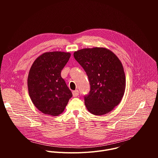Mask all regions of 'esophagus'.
Listing matches in <instances>:
<instances>
[{"instance_id":"1","label":"esophagus","mask_w":158,"mask_h":158,"mask_svg":"<svg viewBox=\"0 0 158 158\" xmlns=\"http://www.w3.org/2000/svg\"><path fill=\"white\" fill-rule=\"evenodd\" d=\"M79 91L78 90H76V91H73V95L74 97H76L77 96H79Z\"/></svg>"}]
</instances>
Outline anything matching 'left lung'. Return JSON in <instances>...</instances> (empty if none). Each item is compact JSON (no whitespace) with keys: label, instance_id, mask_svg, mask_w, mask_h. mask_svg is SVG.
<instances>
[{"label":"left lung","instance_id":"1","mask_svg":"<svg viewBox=\"0 0 158 158\" xmlns=\"http://www.w3.org/2000/svg\"><path fill=\"white\" fill-rule=\"evenodd\" d=\"M75 59L85 71L91 90L84 96L89 112L102 116L121 101L126 89L123 64L110 50L105 48H85L75 51Z\"/></svg>","mask_w":158,"mask_h":158}]
</instances>
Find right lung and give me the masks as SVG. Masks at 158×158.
Returning a JSON list of instances; mask_svg holds the SVG:
<instances>
[{
	"label": "right lung",
	"instance_id": "1",
	"mask_svg": "<svg viewBox=\"0 0 158 158\" xmlns=\"http://www.w3.org/2000/svg\"><path fill=\"white\" fill-rule=\"evenodd\" d=\"M71 53L45 52L33 62L27 79L30 98L42 113L57 116L65 109L72 93L60 76Z\"/></svg>",
	"mask_w": 158,
	"mask_h": 158
}]
</instances>
